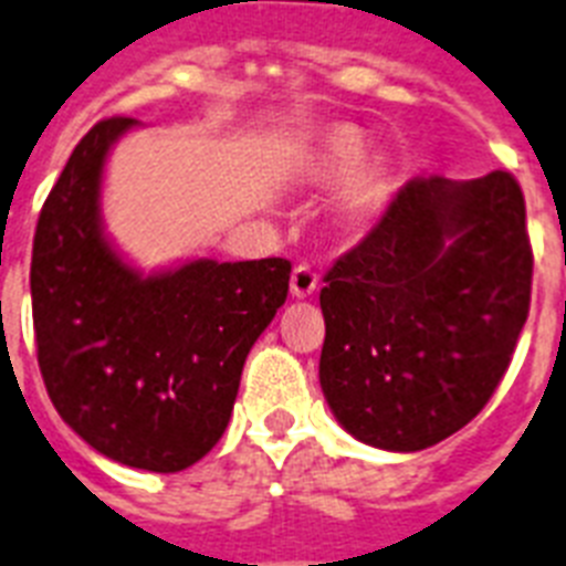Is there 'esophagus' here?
I'll list each match as a JSON object with an SVG mask.
<instances>
[{
	"label": "esophagus",
	"instance_id": "obj_1",
	"mask_svg": "<svg viewBox=\"0 0 566 566\" xmlns=\"http://www.w3.org/2000/svg\"><path fill=\"white\" fill-rule=\"evenodd\" d=\"M317 289V274L312 272L310 265H294L292 272V294L294 297H310Z\"/></svg>",
	"mask_w": 566,
	"mask_h": 566
}]
</instances>
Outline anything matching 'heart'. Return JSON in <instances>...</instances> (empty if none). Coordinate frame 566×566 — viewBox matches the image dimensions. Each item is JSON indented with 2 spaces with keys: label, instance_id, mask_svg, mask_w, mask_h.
I'll use <instances>...</instances> for the list:
<instances>
[{
  "label": "heart",
  "instance_id": "obj_1",
  "mask_svg": "<svg viewBox=\"0 0 566 566\" xmlns=\"http://www.w3.org/2000/svg\"><path fill=\"white\" fill-rule=\"evenodd\" d=\"M367 153H370V142H367V135L361 129H356V126H333V129H326L321 135L312 172L324 185L344 181L361 166ZM394 188L396 179L390 165L373 161V165L363 167L356 177L349 179L347 190L340 196V213H344L347 222H364V219L376 217L378 210L390 202Z\"/></svg>",
  "mask_w": 566,
  "mask_h": 566
}]
</instances>
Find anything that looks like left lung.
Wrapping results in <instances>:
<instances>
[{
    "mask_svg": "<svg viewBox=\"0 0 566 566\" xmlns=\"http://www.w3.org/2000/svg\"><path fill=\"white\" fill-rule=\"evenodd\" d=\"M321 289V387L356 440L422 451L485 408L530 315L532 245L512 172L410 179Z\"/></svg>",
    "mask_w": 566,
    "mask_h": 566,
    "instance_id": "8db88e82",
    "label": "left lung"
}]
</instances>
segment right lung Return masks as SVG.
I'll list each match as a JSON object with an SVG mask.
<instances>
[{
	"label": "right lung",
	"instance_id": "obj_1",
	"mask_svg": "<svg viewBox=\"0 0 566 566\" xmlns=\"http://www.w3.org/2000/svg\"><path fill=\"white\" fill-rule=\"evenodd\" d=\"M135 124L92 126L42 205L36 361L63 422L97 454L172 474L226 433L242 364L286 303L292 263L190 260L149 277L126 265L104 233L101 181L112 144Z\"/></svg>",
	"mask_w": 566,
	"mask_h": 566
}]
</instances>
